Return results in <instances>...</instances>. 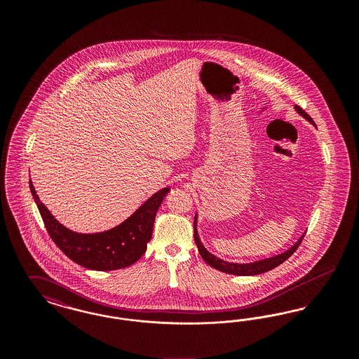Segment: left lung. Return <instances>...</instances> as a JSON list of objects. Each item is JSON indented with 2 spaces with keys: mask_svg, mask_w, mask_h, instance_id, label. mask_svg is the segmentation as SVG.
<instances>
[{
  "mask_svg": "<svg viewBox=\"0 0 359 359\" xmlns=\"http://www.w3.org/2000/svg\"><path fill=\"white\" fill-rule=\"evenodd\" d=\"M296 110H297L304 118H307L309 122L313 123L312 118L308 116L307 113H306L302 107L296 106ZM313 125H315V123H313ZM303 238H304V236L299 239V241L290 248V250H287L285 253H281V255H278V256L271 257V258H266V259H262V261H257V262H252V264H233V262L222 261V259H219L218 257L212 256L210 252L205 250V246L202 245V242H201V239H199V236H198V230H196V217H195V219H194V239H195V242H196V245H198L199 255L202 256V258L205 259V262H207L210 266H212V268H215V269H218V271H221V272H224V273L237 274V276H255V274L265 273V272H268V271H272L276 266H278L280 264H283L284 261H287V259L297 250V248L300 246Z\"/></svg>",
  "mask_w": 359,
  "mask_h": 359,
  "instance_id": "left-lung-1",
  "label": "left lung"
}]
</instances>
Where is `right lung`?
Segmentation results:
<instances>
[{"label": "right lung", "instance_id": "add662e5", "mask_svg": "<svg viewBox=\"0 0 359 359\" xmlns=\"http://www.w3.org/2000/svg\"><path fill=\"white\" fill-rule=\"evenodd\" d=\"M29 188L44 226L56 246L78 265L101 272L128 268L145 253L147 243L152 238L156 212L170 191V188H163L156 192L132 217L111 230L78 234L52 217L40 202L32 182H29Z\"/></svg>", "mask_w": 359, "mask_h": 359}]
</instances>
